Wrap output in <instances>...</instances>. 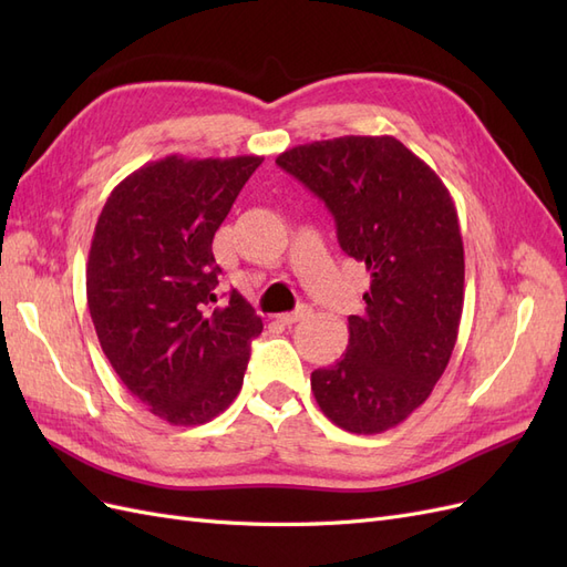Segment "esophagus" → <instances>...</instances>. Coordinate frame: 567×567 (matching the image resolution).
<instances>
[{
  "label": "esophagus",
  "instance_id": "1",
  "mask_svg": "<svg viewBox=\"0 0 567 567\" xmlns=\"http://www.w3.org/2000/svg\"><path fill=\"white\" fill-rule=\"evenodd\" d=\"M312 315V310L307 305H300L296 312H284V315H279L277 319L284 323V326H293V323H298L300 319H305V317H310Z\"/></svg>",
  "mask_w": 567,
  "mask_h": 567
}]
</instances>
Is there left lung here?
Returning a JSON list of instances; mask_svg holds the SVG:
<instances>
[{
	"mask_svg": "<svg viewBox=\"0 0 567 567\" xmlns=\"http://www.w3.org/2000/svg\"><path fill=\"white\" fill-rule=\"evenodd\" d=\"M277 165L326 203L340 248L371 274L348 350L312 371L315 400L342 431L383 433L427 400L456 346L466 265L454 200L388 134L302 144Z\"/></svg>",
	"mask_w": 567,
	"mask_h": 567,
	"instance_id": "1",
	"label": "left lung"
}]
</instances>
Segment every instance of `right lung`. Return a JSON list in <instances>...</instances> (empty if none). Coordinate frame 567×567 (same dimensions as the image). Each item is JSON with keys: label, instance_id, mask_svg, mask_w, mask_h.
Instances as JSON below:
<instances>
[{"label": "right lung", "instance_id": "1", "mask_svg": "<svg viewBox=\"0 0 567 567\" xmlns=\"http://www.w3.org/2000/svg\"><path fill=\"white\" fill-rule=\"evenodd\" d=\"M260 156H167L120 182L99 215L87 305L101 350L151 414L200 425L244 385L262 319L231 290L215 307L213 238Z\"/></svg>", "mask_w": 567, "mask_h": 567}]
</instances>
